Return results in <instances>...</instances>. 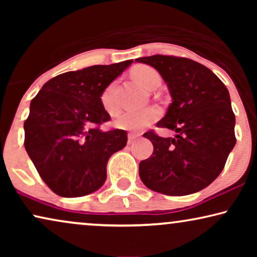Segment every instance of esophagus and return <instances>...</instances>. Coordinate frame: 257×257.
I'll return each mask as SVG.
<instances>
[{"mask_svg": "<svg viewBox=\"0 0 257 257\" xmlns=\"http://www.w3.org/2000/svg\"><path fill=\"white\" fill-rule=\"evenodd\" d=\"M140 137L139 133H133V132H130L127 135V139H128V144H132L135 142L136 139H138Z\"/></svg>", "mask_w": 257, "mask_h": 257, "instance_id": "obj_1", "label": "esophagus"}]
</instances>
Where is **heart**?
Here are the masks:
<instances>
[{
	"mask_svg": "<svg viewBox=\"0 0 257 257\" xmlns=\"http://www.w3.org/2000/svg\"><path fill=\"white\" fill-rule=\"evenodd\" d=\"M132 77L139 84H142L146 89L152 90L154 86L160 84V76L156 70L147 65H139L133 69ZM115 84L111 83L106 89L103 91L100 96L101 106L108 114H114L118 110L117 101L114 98ZM161 112L156 106H147L138 110H128L119 114L114 120V126L120 130L127 131H140L147 127L152 122L158 120Z\"/></svg>",
	"mask_w": 257,
	"mask_h": 257,
	"instance_id": "heart-1",
	"label": "heart"
}]
</instances>
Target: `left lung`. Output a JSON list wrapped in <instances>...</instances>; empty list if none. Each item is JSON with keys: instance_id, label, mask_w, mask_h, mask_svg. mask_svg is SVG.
Returning <instances> with one entry per match:
<instances>
[{"instance_id": "left-lung-1", "label": "left lung", "mask_w": 257, "mask_h": 257, "mask_svg": "<svg viewBox=\"0 0 257 257\" xmlns=\"http://www.w3.org/2000/svg\"><path fill=\"white\" fill-rule=\"evenodd\" d=\"M136 62L153 66L167 84L172 103L157 126L175 132L173 138L144 133L154 150L140 161V179L166 195L201 191L219 177L236 144L227 87L212 70L188 58L154 55Z\"/></svg>"}]
</instances>
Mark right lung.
<instances>
[{
	"instance_id": "obj_1",
	"label": "right lung",
	"mask_w": 257,
	"mask_h": 257,
	"mask_svg": "<svg viewBox=\"0 0 257 257\" xmlns=\"http://www.w3.org/2000/svg\"><path fill=\"white\" fill-rule=\"evenodd\" d=\"M133 63L93 65L48 80L30 103L24 147L43 181L64 198L96 192L106 180L112 154L124 149V130L101 131L111 119L103 91Z\"/></svg>"
}]
</instances>
